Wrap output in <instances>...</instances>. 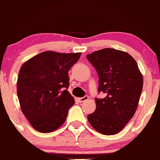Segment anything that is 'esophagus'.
Here are the masks:
<instances>
[{"label":"esophagus","instance_id":"esophagus-1","mask_svg":"<svg viewBox=\"0 0 160 160\" xmlns=\"http://www.w3.org/2000/svg\"><path fill=\"white\" fill-rule=\"evenodd\" d=\"M88 99H89L88 96H85V97H80V98H78V100L80 102H82L86 101V100H87Z\"/></svg>","mask_w":160,"mask_h":160}]
</instances>
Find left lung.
Returning a JSON list of instances; mask_svg holds the SVG:
<instances>
[{
  "mask_svg": "<svg viewBox=\"0 0 160 160\" xmlns=\"http://www.w3.org/2000/svg\"><path fill=\"white\" fill-rule=\"evenodd\" d=\"M99 77L98 91L106 94L95 99L96 110L87 116L97 132L113 135L120 132L135 114L143 86L142 75L131 55L104 48L87 55Z\"/></svg>",
  "mask_w": 160,
  "mask_h": 160,
  "instance_id": "8db88e82",
  "label": "left lung"
}]
</instances>
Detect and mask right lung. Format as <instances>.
Returning a JSON list of instances; mask_svg holds the SVG:
<instances>
[{
	"instance_id": "right-lung-1",
	"label": "right lung",
	"mask_w": 160,
	"mask_h": 160,
	"mask_svg": "<svg viewBox=\"0 0 160 160\" xmlns=\"http://www.w3.org/2000/svg\"><path fill=\"white\" fill-rule=\"evenodd\" d=\"M80 55L44 51L21 66L17 93L23 115L36 130L50 132L64 123L75 103L67 90L68 72Z\"/></svg>"
}]
</instances>
